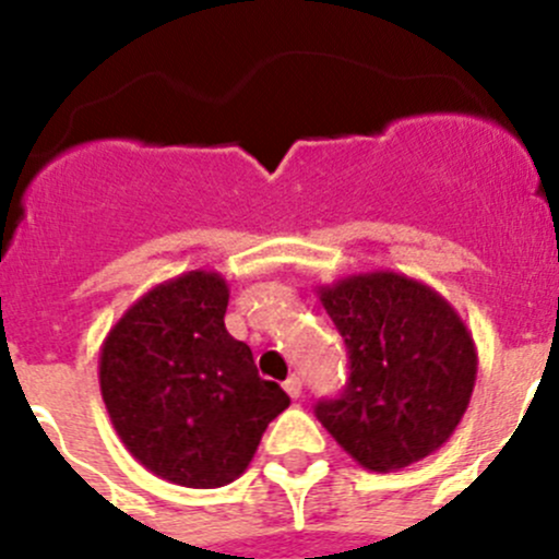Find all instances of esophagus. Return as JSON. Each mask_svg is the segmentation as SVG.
Wrapping results in <instances>:
<instances>
[{
  "label": "esophagus",
  "mask_w": 559,
  "mask_h": 559,
  "mask_svg": "<svg viewBox=\"0 0 559 559\" xmlns=\"http://www.w3.org/2000/svg\"><path fill=\"white\" fill-rule=\"evenodd\" d=\"M284 389H286V394H289L292 400H297L302 394V381H300V376H289V379L284 381Z\"/></svg>",
  "instance_id": "esophagus-1"
}]
</instances>
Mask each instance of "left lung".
Segmentation results:
<instances>
[{"mask_svg": "<svg viewBox=\"0 0 559 559\" xmlns=\"http://www.w3.org/2000/svg\"><path fill=\"white\" fill-rule=\"evenodd\" d=\"M348 348L346 389L316 416L373 473L408 467L443 447L471 405L478 354L471 330L432 286L373 270L316 286Z\"/></svg>", "mask_w": 559, "mask_h": 559, "instance_id": "obj_1", "label": "left lung"}]
</instances>
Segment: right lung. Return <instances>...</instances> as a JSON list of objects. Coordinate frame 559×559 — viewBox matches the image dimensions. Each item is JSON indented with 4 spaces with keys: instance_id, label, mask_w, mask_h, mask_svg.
Masks as SVG:
<instances>
[{
    "instance_id": "1",
    "label": "right lung",
    "mask_w": 559,
    "mask_h": 559,
    "mask_svg": "<svg viewBox=\"0 0 559 559\" xmlns=\"http://www.w3.org/2000/svg\"><path fill=\"white\" fill-rule=\"evenodd\" d=\"M229 284L189 270L145 292L99 348V392L129 454L165 481L216 489L243 476L289 405L224 326Z\"/></svg>"
}]
</instances>
